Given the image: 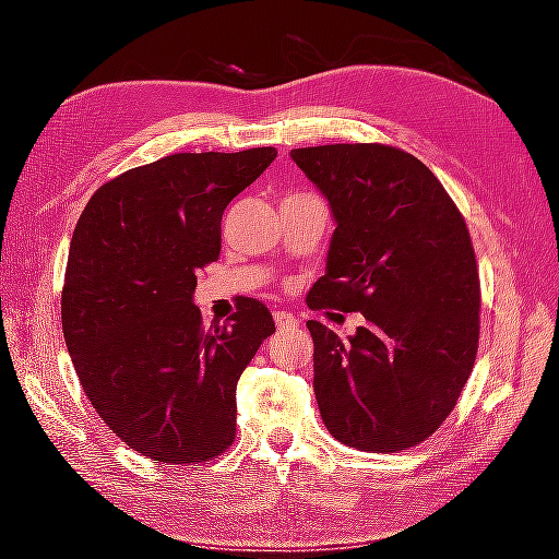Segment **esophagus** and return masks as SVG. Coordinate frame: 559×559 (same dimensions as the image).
Returning a JSON list of instances; mask_svg holds the SVG:
<instances>
[{
  "label": "esophagus",
  "mask_w": 559,
  "mask_h": 559,
  "mask_svg": "<svg viewBox=\"0 0 559 559\" xmlns=\"http://www.w3.org/2000/svg\"><path fill=\"white\" fill-rule=\"evenodd\" d=\"M273 320H276L278 330H296L298 328L296 316L288 313V310H276V313H273Z\"/></svg>",
  "instance_id": "34e87169"
}]
</instances>
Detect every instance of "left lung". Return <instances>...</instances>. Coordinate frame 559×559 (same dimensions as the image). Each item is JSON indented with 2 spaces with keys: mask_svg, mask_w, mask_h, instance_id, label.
Here are the masks:
<instances>
[{
  "mask_svg": "<svg viewBox=\"0 0 559 559\" xmlns=\"http://www.w3.org/2000/svg\"><path fill=\"white\" fill-rule=\"evenodd\" d=\"M290 157L335 222L308 308L367 320L347 340L308 320L320 416L359 451L416 447L456 406L478 353L480 283L466 222L404 150L318 145Z\"/></svg>",
  "mask_w": 559,
  "mask_h": 559,
  "instance_id": "1",
  "label": "left lung"
}]
</instances>
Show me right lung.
<instances>
[{
    "label": "right lung",
    "mask_w": 559,
    "mask_h": 559,
    "mask_svg": "<svg viewBox=\"0 0 559 559\" xmlns=\"http://www.w3.org/2000/svg\"><path fill=\"white\" fill-rule=\"evenodd\" d=\"M276 155H167L103 185L75 224L66 347L93 409L153 461L202 463L231 447L236 382L276 325L246 298L231 325L202 328L197 271L219 259L226 204Z\"/></svg>",
    "instance_id": "obj_1"
}]
</instances>
